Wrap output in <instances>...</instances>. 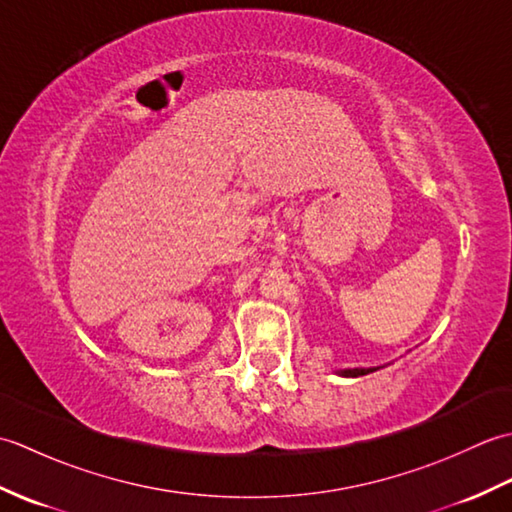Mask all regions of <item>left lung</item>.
<instances>
[{"label": "left lung", "instance_id": "8db88e82", "mask_svg": "<svg viewBox=\"0 0 512 512\" xmlns=\"http://www.w3.org/2000/svg\"><path fill=\"white\" fill-rule=\"evenodd\" d=\"M380 367H347V369H336V374L345 376V378H358V376H365L369 372H376Z\"/></svg>", "mask_w": 512, "mask_h": 512}]
</instances>
